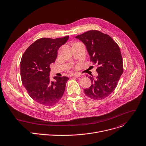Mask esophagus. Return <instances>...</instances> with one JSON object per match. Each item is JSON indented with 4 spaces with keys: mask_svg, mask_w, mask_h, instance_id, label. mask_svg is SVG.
Returning a JSON list of instances; mask_svg holds the SVG:
<instances>
[{
    "mask_svg": "<svg viewBox=\"0 0 146 146\" xmlns=\"http://www.w3.org/2000/svg\"><path fill=\"white\" fill-rule=\"evenodd\" d=\"M71 76H73V77H80L81 76V75L78 73H73L71 74Z\"/></svg>",
    "mask_w": 146,
    "mask_h": 146,
    "instance_id": "esophagus-1",
    "label": "esophagus"
}]
</instances>
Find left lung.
<instances>
[{"mask_svg": "<svg viewBox=\"0 0 146 146\" xmlns=\"http://www.w3.org/2000/svg\"><path fill=\"white\" fill-rule=\"evenodd\" d=\"M76 38L86 46L90 61L97 64L98 76L90 77L92 85L84 89L85 95L93 100H102L115 89L123 72V58L118 44L108 35L90 30Z\"/></svg>", "mask_w": 146, "mask_h": 146, "instance_id": "1", "label": "left lung"}]
</instances>
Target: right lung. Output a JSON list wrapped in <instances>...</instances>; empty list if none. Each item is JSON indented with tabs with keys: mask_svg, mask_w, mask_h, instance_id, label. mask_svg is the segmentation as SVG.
Instances as JSON below:
<instances>
[{
	"mask_svg": "<svg viewBox=\"0 0 146 146\" xmlns=\"http://www.w3.org/2000/svg\"><path fill=\"white\" fill-rule=\"evenodd\" d=\"M69 37L40 38L32 43L22 56V84L31 98L42 105L52 106L64 94L69 78L54 77L56 81H50V65L56 61L59 48L67 42Z\"/></svg>",
	"mask_w": 146,
	"mask_h": 146,
	"instance_id": "obj_1",
	"label": "right lung"
}]
</instances>
